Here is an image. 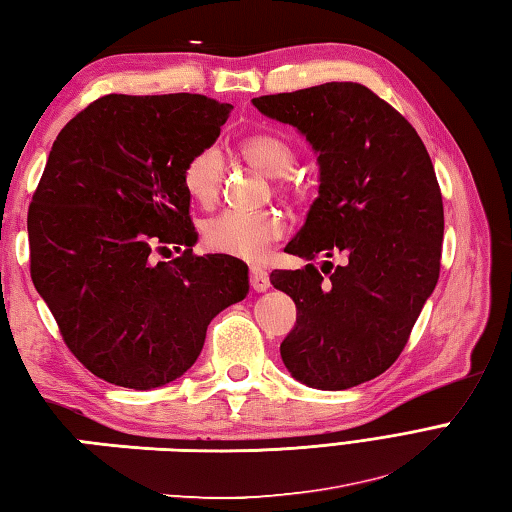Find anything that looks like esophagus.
<instances>
[{"label": "esophagus", "mask_w": 512, "mask_h": 512, "mask_svg": "<svg viewBox=\"0 0 512 512\" xmlns=\"http://www.w3.org/2000/svg\"><path fill=\"white\" fill-rule=\"evenodd\" d=\"M249 285H252L254 291H267L269 289V276L265 269L260 267H249Z\"/></svg>", "instance_id": "34e87169"}]
</instances>
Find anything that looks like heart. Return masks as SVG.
I'll return each mask as SVG.
<instances>
[{"instance_id":"b5f03b06","label":"heart","mask_w":512,"mask_h":512,"mask_svg":"<svg viewBox=\"0 0 512 512\" xmlns=\"http://www.w3.org/2000/svg\"><path fill=\"white\" fill-rule=\"evenodd\" d=\"M241 151L256 168L269 177H285L295 166L291 144L278 135L258 133L241 144ZM225 177L223 155L217 146H206L190 157L184 166V186L201 206L217 203ZM285 190H295L285 181ZM287 234V221L276 210L238 212L225 210L203 223V243L208 249L243 260H258L267 247Z\"/></svg>"}]
</instances>
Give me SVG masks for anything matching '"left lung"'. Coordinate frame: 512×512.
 <instances>
[{
  "mask_svg": "<svg viewBox=\"0 0 512 512\" xmlns=\"http://www.w3.org/2000/svg\"><path fill=\"white\" fill-rule=\"evenodd\" d=\"M298 129L320 164V190L287 254L346 263L271 271L298 309L280 355L317 390L370 381L399 359L440 274L445 212L423 140L399 111L359 83H324L254 98Z\"/></svg>",
  "mask_w": 512,
  "mask_h": 512,
  "instance_id": "left-lung-1",
  "label": "left lung"
}]
</instances>
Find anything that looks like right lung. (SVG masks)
Segmentation results:
<instances>
[{
    "mask_svg": "<svg viewBox=\"0 0 512 512\" xmlns=\"http://www.w3.org/2000/svg\"><path fill=\"white\" fill-rule=\"evenodd\" d=\"M232 105L201 94L94 100L56 135L28 210L30 276L63 342L131 390L179 379L212 317L249 291L247 265L192 254L184 166L217 142ZM168 244L185 252L155 264Z\"/></svg>",
    "mask_w": 512,
    "mask_h": 512,
    "instance_id": "1",
    "label": "right lung"
}]
</instances>
